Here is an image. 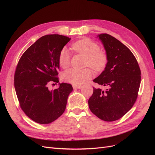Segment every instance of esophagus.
I'll use <instances>...</instances> for the list:
<instances>
[{"mask_svg": "<svg viewBox=\"0 0 155 155\" xmlns=\"http://www.w3.org/2000/svg\"><path fill=\"white\" fill-rule=\"evenodd\" d=\"M73 88H75V89H80L82 88V86L80 85H73Z\"/></svg>", "mask_w": 155, "mask_h": 155, "instance_id": "obj_1", "label": "esophagus"}]
</instances>
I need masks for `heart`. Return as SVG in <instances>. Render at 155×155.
Segmentation results:
<instances>
[{"mask_svg": "<svg viewBox=\"0 0 155 155\" xmlns=\"http://www.w3.org/2000/svg\"><path fill=\"white\" fill-rule=\"evenodd\" d=\"M72 48L76 52L86 57L85 65L95 70H101L106 64L107 56L105 51L100 50V46L91 39L85 38L72 45ZM59 64L63 68H67L70 64V54L66 48L60 51ZM93 73L89 68L78 70L75 68L66 70L63 74V80L74 85L84 84L87 80L92 78Z\"/></svg>", "mask_w": 155, "mask_h": 155, "instance_id": "1", "label": "heart"}]
</instances>
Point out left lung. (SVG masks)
Returning <instances> with one entry per match:
<instances>
[{
	"label": "left lung",
	"mask_w": 155,
	"mask_h": 155,
	"mask_svg": "<svg viewBox=\"0 0 155 155\" xmlns=\"http://www.w3.org/2000/svg\"><path fill=\"white\" fill-rule=\"evenodd\" d=\"M107 56L104 70L93 82L106 86V91L93 87L89 109L99 119L114 121L121 118L135 103L141 83V70L133 53L108 34L97 36Z\"/></svg>",
	"instance_id": "obj_1"
}]
</instances>
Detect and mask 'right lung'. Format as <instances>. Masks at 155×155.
<instances>
[{"instance_id": "right-lung-1", "label": "right lung", "mask_w": 155, "mask_h": 155, "mask_svg": "<svg viewBox=\"0 0 155 155\" xmlns=\"http://www.w3.org/2000/svg\"><path fill=\"white\" fill-rule=\"evenodd\" d=\"M70 39L59 35L42 36L23 53L16 67L14 87L21 108L37 123L50 124L66 109L71 85L59 84L51 91L48 85L59 82V55Z\"/></svg>"}]
</instances>
